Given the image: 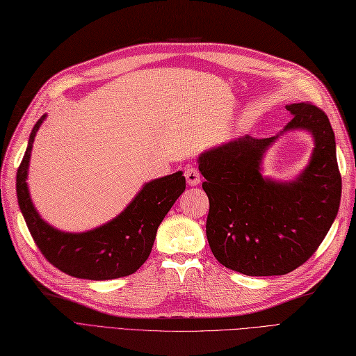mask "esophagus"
Segmentation results:
<instances>
[{"label": "esophagus", "mask_w": 356, "mask_h": 356, "mask_svg": "<svg viewBox=\"0 0 356 356\" xmlns=\"http://www.w3.org/2000/svg\"><path fill=\"white\" fill-rule=\"evenodd\" d=\"M185 177H186V181L189 186H197L201 183V175L200 171L195 168L193 165H189L185 168Z\"/></svg>", "instance_id": "34e87169"}]
</instances>
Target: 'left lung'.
Here are the masks:
<instances>
[{"mask_svg":"<svg viewBox=\"0 0 356 356\" xmlns=\"http://www.w3.org/2000/svg\"><path fill=\"white\" fill-rule=\"evenodd\" d=\"M293 120L269 139L239 136L198 156L210 201L207 239L214 257L248 277L285 275L311 257L334 222L341 177L334 131L325 113L309 103L286 105ZM290 131L313 136L307 167L291 181L262 175L268 147Z\"/></svg>","mask_w":356,"mask_h":356,"instance_id":"8db88e82","label":"left lung"}]
</instances>
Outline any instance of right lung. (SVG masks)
Segmentation results:
<instances>
[{
    "label": "right lung",
    "instance_id": "1",
    "mask_svg": "<svg viewBox=\"0 0 356 356\" xmlns=\"http://www.w3.org/2000/svg\"><path fill=\"white\" fill-rule=\"evenodd\" d=\"M47 113L31 131L16 176L17 202L29 232L44 257L75 278L106 281L134 273L151 254L158 226L185 192L181 171L146 181L117 217L84 232H65L45 222L32 202L28 188L31 152Z\"/></svg>",
    "mask_w": 356,
    "mask_h": 356
}]
</instances>
